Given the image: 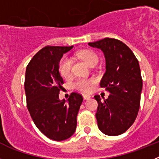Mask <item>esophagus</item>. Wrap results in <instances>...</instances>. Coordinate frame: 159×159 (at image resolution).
Returning a JSON list of instances; mask_svg holds the SVG:
<instances>
[{
	"instance_id": "esophagus-1",
	"label": "esophagus",
	"mask_w": 159,
	"mask_h": 159,
	"mask_svg": "<svg viewBox=\"0 0 159 159\" xmlns=\"http://www.w3.org/2000/svg\"><path fill=\"white\" fill-rule=\"evenodd\" d=\"M83 97H84V99H85V100H87V99H89L90 98H91V96H90L89 95H83Z\"/></svg>"
}]
</instances>
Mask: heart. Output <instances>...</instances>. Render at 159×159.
Instances as JSON below:
<instances>
[{
  "label": "heart",
  "mask_w": 159,
  "mask_h": 159,
  "mask_svg": "<svg viewBox=\"0 0 159 159\" xmlns=\"http://www.w3.org/2000/svg\"><path fill=\"white\" fill-rule=\"evenodd\" d=\"M76 56L83 60L84 62L92 67L98 63L99 57L95 52L92 50H82L76 53ZM59 71L60 75L64 78L71 75V62L67 57H63L59 64ZM95 80L92 79H78L74 83V88L83 92H89L92 91Z\"/></svg>",
  "instance_id": "obj_1"
}]
</instances>
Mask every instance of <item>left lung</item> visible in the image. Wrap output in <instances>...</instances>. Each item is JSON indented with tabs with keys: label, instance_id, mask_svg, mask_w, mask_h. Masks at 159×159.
Segmentation results:
<instances>
[{
	"label": "left lung",
	"instance_id": "8db88e82",
	"mask_svg": "<svg viewBox=\"0 0 159 159\" xmlns=\"http://www.w3.org/2000/svg\"><path fill=\"white\" fill-rule=\"evenodd\" d=\"M88 45L104 54L106 72L100 87L110 93L103 101L95 95L98 127L107 135H119L134 123L139 110L143 89L139 64L133 52L116 39L104 38Z\"/></svg>",
	"mask_w": 159,
	"mask_h": 159
}]
</instances>
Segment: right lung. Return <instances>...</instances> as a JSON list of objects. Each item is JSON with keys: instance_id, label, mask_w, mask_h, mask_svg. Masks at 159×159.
<instances>
[{"instance_id": "obj_1", "label": "right lung", "mask_w": 159, "mask_h": 159, "mask_svg": "<svg viewBox=\"0 0 159 159\" xmlns=\"http://www.w3.org/2000/svg\"><path fill=\"white\" fill-rule=\"evenodd\" d=\"M73 46H47L38 52L28 64L25 91L27 107L39 130L50 139L64 141L76 130V117L83 97L72 92L67 100L59 99L64 84L59 62Z\"/></svg>"}]
</instances>
